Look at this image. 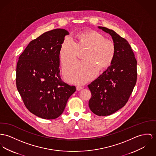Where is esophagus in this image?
Masks as SVG:
<instances>
[{"mask_svg":"<svg viewBox=\"0 0 156 156\" xmlns=\"http://www.w3.org/2000/svg\"><path fill=\"white\" fill-rule=\"evenodd\" d=\"M82 89H83V87H81V86H77L76 87V90H78V91H80Z\"/></svg>","mask_w":156,"mask_h":156,"instance_id":"1","label":"esophagus"}]
</instances>
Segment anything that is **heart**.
I'll return each mask as SVG.
<instances>
[{
  "label": "heart",
  "instance_id": "b5f03b06",
  "mask_svg": "<svg viewBox=\"0 0 156 156\" xmlns=\"http://www.w3.org/2000/svg\"><path fill=\"white\" fill-rule=\"evenodd\" d=\"M75 42L70 37L63 39L59 52L62 66L72 62L77 57L79 50L87 48L83 61H76L63 69L66 81L73 84L85 83L93 79L99 69L103 70L112 64L116 54L114 43L105 39L96 31L78 33Z\"/></svg>",
  "mask_w": 156,
  "mask_h": 156
}]
</instances>
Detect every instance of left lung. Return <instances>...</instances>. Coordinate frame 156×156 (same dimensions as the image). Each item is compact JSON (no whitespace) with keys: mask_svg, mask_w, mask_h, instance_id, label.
I'll list each match as a JSON object with an SVG mask.
<instances>
[{"mask_svg":"<svg viewBox=\"0 0 156 156\" xmlns=\"http://www.w3.org/2000/svg\"><path fill=\"white\" fill-rule=\"evenodd\" d=\"M98 28L111 36L116 54L111 65L88 85L92 95L88 105L97 115L108 116L127 103L136 82L137 62L126 40L112 30Z\"/></svg>","mask_w":156,"mask_h":156,"instance_id":"obj_1","label":"left lung"}]
</instances>
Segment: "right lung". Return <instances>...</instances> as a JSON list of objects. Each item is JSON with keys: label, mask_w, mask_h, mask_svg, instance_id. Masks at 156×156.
<instances>
[{"label": "right lung", "mask_w": 156, "mask_h": 156, "mask_svg": "<svg viewBox=\"0 0 156 156\" xmlns=\"http://www.w3.org/2000/svg\"><path fill=\"white\" fill-rule=\"evenodd\" d=\"M66 35L61 28L43 33L30 41L17 63L18 91L28 110L43 119L58 118L76 91L60 79L59 52Z\"/></svg>", "instance_id": "obj_1"}]
</instances>
